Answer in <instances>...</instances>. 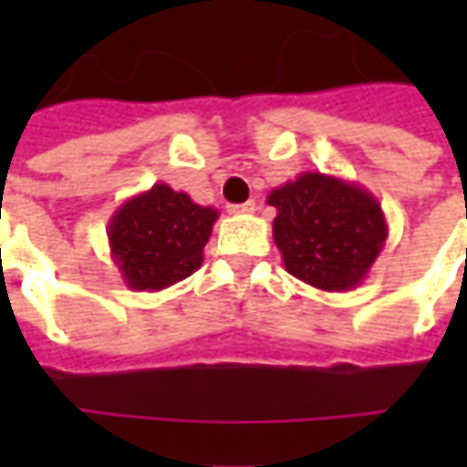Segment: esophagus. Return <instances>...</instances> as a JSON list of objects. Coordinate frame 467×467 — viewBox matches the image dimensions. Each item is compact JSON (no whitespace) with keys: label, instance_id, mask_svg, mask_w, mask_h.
<instances>
[{"label":"esophagus","instance_id":"esophagus-1","mask_svg":"<svg viewBox=\"0 0 467 467\" xmlns=\"http://www.w3.org/2000/svg\"><path fill=\"white\" fill-rule=\"evenodd\" d=\"M257 210V202L254 200H247V202L243 204H230V213L233 214H250Z\"/></svg>","mask_w":467,"mask_h":467}]
</instances>
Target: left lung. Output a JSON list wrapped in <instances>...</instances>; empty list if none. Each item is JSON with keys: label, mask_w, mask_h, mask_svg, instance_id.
I'll list each match as a JSON object with an SVG mask.
<instances>
[{"label": "left lung", "mask_w": 467, "mask_h": 467, "mask_svg": "<svg viewBox=\"0 0 467 467\" xmlns=\"http://www.w3.org/2000/svg\"><path fill=\"white\" fill-rule=\"evenodd\" d=\"M267 204L277 210L273 237L285 270L325 293L355 290L388 240L378 197L333 174H297Z\"/></svg>", "instance_id": "8db88e82"}]
</instances>
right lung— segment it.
<instances>
[{"instance_id": "right-lung-1", "label": "right lung", "mask_w": 467, "mask_h": 467, "mask_svg": "<svg viewBox=\"0 0 467 467\" xmlns=\"http://www.w3.org/2000/svg\"><path fill=\"white\" fill-rule=\"evenodd\" d=\"M220 213L157 182L117 207L107 224L109 253L130 290L157 293L190 277Z\"/></svg>"}]
</instances>
